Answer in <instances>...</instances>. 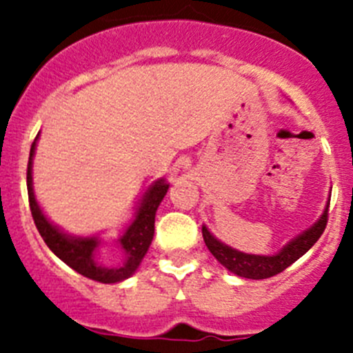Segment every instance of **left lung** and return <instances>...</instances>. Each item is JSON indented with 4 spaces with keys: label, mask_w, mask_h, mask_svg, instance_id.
Segmentation results:
<instances>
[{
    "label": "left lung",
    "mask_w": 353,
    "mask_h": 353,
    "mask_svg": "<svg viewBox=\"0 0 353 353\" xmlns=\"http://www.w3.org/2000/svg\"><path fill=\"white\" fill-rule=\"evenodd\" d=\"M327 219H329V205L325 207L323 215L318 219L316 224H313L310 230H305L297 239H293L290 244H286L281 251L277 254H272V256L245 254V252L232 249L230 245L223 244V242L215 239L205 226L203 240L208 251L215 256V260L224 265L230 272L236 274L240 277H248V279H267V277H272L288 269L293 261H297L302 254L310 251L316 244V240L322 236L323 230L327 226Z\"/></svg>",
    "instance_id": "8db88e82"
}]
</instances>
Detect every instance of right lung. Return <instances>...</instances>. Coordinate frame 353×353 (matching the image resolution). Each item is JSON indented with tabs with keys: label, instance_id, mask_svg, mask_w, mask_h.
<instances>
[{
	"label": "right lung",
	"instance_id": "1",
	"mask_svg": "<svg viewBox=\"0 0 353 353\" xmlns=\"http://www.w3.org/2000/svg\"><path fill=\"white\" fill-rule=\"evenodd\" d=\"M39 138V136H37ZM35 143L33 141L30 150V161H28V173H26V183H28V198H30V210L35 221V226L39 233L42 235L43 242L48 244V248L54 252L56 256L61 261L79 272L81 276L90 277L93 281L99 283H118L123 281L127 277L132 276L136 269L141 263L143 256L148 251L152 239H154V224H155V212H157L159 205H161L162 198L168 192V183L164 180H159L154 185L150 187L148 192L143 198L141 205L138 208L136 219L134 223L127 228V232L120 239L121 249L125 251V260L118 267H102L97 265L93 260V252H95L97 245H99V239L97 236H88V239H74L65 233H61L56 226H52L46 215L40 210L39 203H37L35 194H33V185H31V161H33V154H35Z\"/></svg>",
	"mask_w": 353,
	"mask_h": 353
}]
</instances>
